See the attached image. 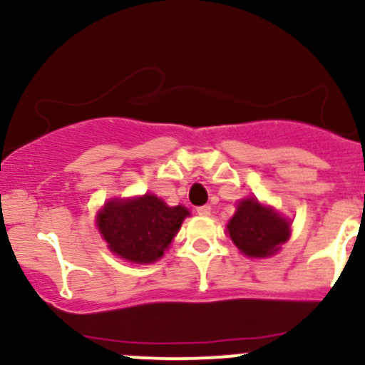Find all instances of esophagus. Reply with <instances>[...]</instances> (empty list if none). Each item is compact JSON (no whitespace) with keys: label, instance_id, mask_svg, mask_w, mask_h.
Masks as SVG:
<instances>
[{"label":"esophagus","instance_id":"obj_1","mask_svg":"<svg viewBox=\"0 0 365 365\" xmlns=\"http://www.w3.org/2000/svg\"><path fill=\"white\" fill-rule=\"evenodd\" d=\"M210 212H212V208H210L208 205L197 206V208H196V213H197V215H201V217H208Z\"/></svg>","mask_w":365,"mask_h":365}]
</instances>
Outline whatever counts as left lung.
Returning <instances> with one entry per match:
<instances>
[{
  "label": "left lung",
  "instance_id": "obj_1",
  "mask_svg": "<svg viewBox=\"0 0 365 365\" xmlns=\"http://www.w3.org/2000/svg\"><path fill=\"white\" fill-rule=\"evenodd\" d=\"M227 233L245 256L264 257L288 240L289 222L257 201L245 200L227 224Z\"/></svg>",
  "mask_w": 365,
  "mask_h": 365
}]
</instances>
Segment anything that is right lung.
Instances as JSON below:
<instances>
[{"label":"right lung","mask_w":365,"mask_h":365,"mask_svg":"<svg viewBox=\"0 0 365 365\" xmlns=\"http://www.w3.org/2000/svg\"><path fill=\"white\" fill-rule=\"evenodd\" d=\"M189 215L183 206H168L153 194L127 201H109L97 226L109 249L134 263H152L164 254Z\"/></svg>","instance_id":"1"}]
</instances>
